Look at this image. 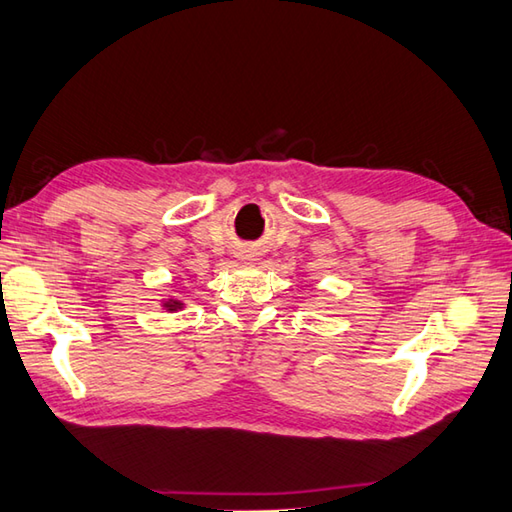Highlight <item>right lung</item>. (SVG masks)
<instances>
[{
  "mask_svg": "<svg viewBox=\"0 0 512 512\" xmlns=\"http://www.w3.org/2000/svg\"><path fill=\"white\" fill-rule=\"evenodd\" d=\"M165 309H167V311H176V309H181V304L174 302V300H167V302H165Z\"/></svg>",
  "mask_w": 512,
  "mask_h": 512,
  "instance_id": "add662e5",
  "label": "right lung"
}]
</instances>
